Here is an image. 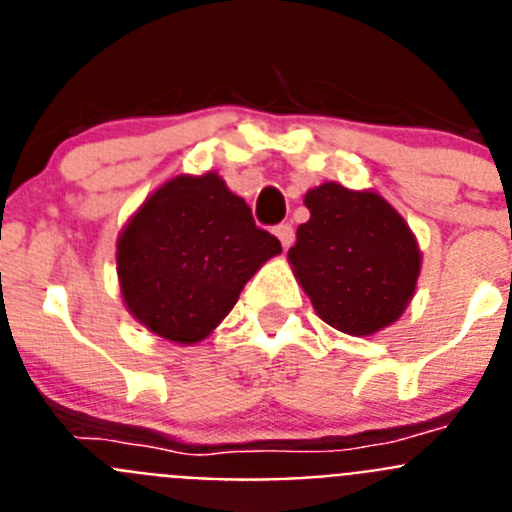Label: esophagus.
Here are the masks:
<instances>
[{"instance_id": "obj_1", "label": "esophagus", "mask_w": 512, "mask_h": 512, "mask_svg": "<svg viewBox=\"0 0 512 512\" xmlns=\"http://www.w3.org/2000/svg\"><path fill=\"white\" fill-rule=\"evenodd\" d=\"M274 233H277V238H279V241H282L284 248H289V246H292V243H295V228H292V225H289V223L277 225V228H274Z\"/></svg>"}]
</instances>
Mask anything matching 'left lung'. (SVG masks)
<instances>
[{"label": "left lung", "instance_id": "obj_1", "mask_svg": "<svg viewBox=\"0 0 512 512\" xmlns=\"http://www.w3.org/2000/svg\"><path fill=\"white\" fill-rule=\"evenodd\" d=\"M289 264L320 318L348 336H372L402 315L415 292L420 251L408 223L374 192L336 182L305 194Z\"/></svg>", "mask_w": 512, "mask_h": 512}]
</instances>
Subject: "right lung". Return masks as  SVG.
I'll list each match as a JSON object with an SVG mask.
<instances>
[{
	"label": "right lung",
	"mask_w": 512,
	"mask_h": 512,
	"mask_svg": "<svg viewBox=\"0 0 512 512\" xmlns=\"http://www.w3.org/2000/svg\"><path fill=\"white\" fill-rule=\"evenodd\" d=\"M282 243L217 174L176 176L143 202L117 241L125 305L148 330L194 343L233 310Z\"/></svg>",
	"instance_id": "obj_1"
}]
</instances>
